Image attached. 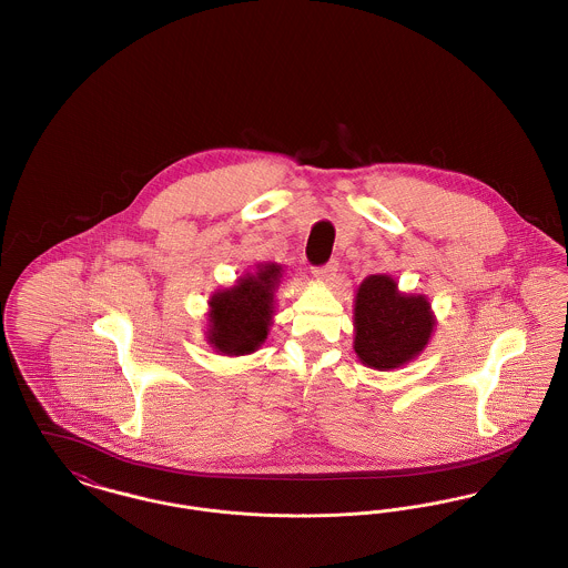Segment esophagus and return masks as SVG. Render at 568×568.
Listing matches in <instances>:
<instances>
[{
	"instance_id": "34e87169",
	"label": "esophagus",
	"mask_w": 568,
	"mask_h": 568,
	"mask_svg": "<svg viewBox=\"0 0 568 568\" xmlns=\"http://www.w3.org/2000/svg\"><path fill=\"white\" fill-rule=\"evenodd\" d=\"M313 272H315V276H320L322 281H332V278L336 276V272H338V262H336V260H329L327 264L317 266Z\"/></svg>"
}]
</instances>
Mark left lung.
Wrapping results in <instances>:
<instances>
[{"label":"left lung","mask_w":568,"mask_h":568,"mask_svg":"<svg viewBox=\"0 0 568 568\" xmlns=\"http://www.w3.org/2000/svg\"><path fill=\"white\" fill-rule=\"evenodd\" d=\"M434 320L424 296H403L387 274L368 276L355 297V345L359 359L377 371L398 368L422 352Z\"/></svg>","instance_id":"8db88e82"}]
</instances>
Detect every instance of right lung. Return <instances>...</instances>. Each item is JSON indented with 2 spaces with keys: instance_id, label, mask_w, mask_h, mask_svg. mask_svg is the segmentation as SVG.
Segmentation results:
<instances>
[{
  "instance_id": "right-lung-1",
  "label": "right lung",
  "mask_w": 568,
  "mask_h": 568,
  "mask_svg": "<svg viewBox=\"0 0 568 568\" xmlns=\"http://www.w3.org/2000/svg\"><path fill=\"white\" fill-rule=\"evenodd\" d=\"M281 268L276 264L257 266L232 290H223L211 300L209 341L216 352L243 355L255 352L268 336L272 294Z\"/></svg>"
}]
</instances>
